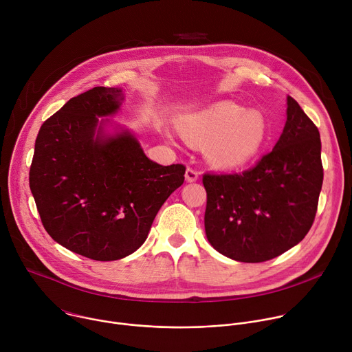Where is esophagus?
Masks as SVG:
<instances>
[{
  "instance_id": "34e87169",
  "label": "esophagus",
  "mask_w": 352,
  "mask_h": 352,
  "mask_svg": "<svg viewBox=\"0 0 352 352\" xmlns=\"http://www.w3.org/2000/svg\"><path fill=\"white\" fill-rule=\"evenodd\" d=\"M185 179H186L188 182H195V181H197V179H199V171L195 170V168H192V167H188V168H186V173H185Z\"/></svg>"
}]
</instances>
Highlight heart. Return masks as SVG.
<instances>
[{
	"label": "heart",
	"instance_id": "obj_1",
	"mask_svg": "<svg viewBox=\"0 0 352 352\" xmlns=\"http://www.w3.org/2000/svg\"><path fill=\"white\" fill-rule=\"evenodd\" d=\"M178 128L193 144H204L208 162L224 170L254 162L267 143V125L259 111H248L234 102H221L186 114Z\"/></svg>",
	"mask_w": 352,
	"mask_h": 352
}]
</instances>
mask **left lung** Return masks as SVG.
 <instances>
[{"mask_svg":"<svg viewBox=\"0 0 352 352\" xmlns=\"http://www.w3.org/2000/svg\"><path fill=\"white\" fill-rule=\"evenodd\" d=\"M287 122L270 153L239 174H205L206 236L230 259L259 263L280 256L311 230L323 184L320 135L287 97Z\"/></svg>","mask_w":352,"mask_h":352,"instance_id":"1","label":"left lung"}]
</instances>
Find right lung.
<instances>
[{"label": "right lung", "mask_w": 352, "mask_h": 352, "mask_svg": "<svg viewBox=\"0 0 352 352\" xmlns=\"http://www.w3.org/2000/svg\"><path fill=\"white\" fill-rule=\"evenodd\" d=\"M122 90L93 87L41 125L29 173L43 227L85 258L110 262L146 241L167 197L184 184L185 166L146 157L128 131L107 136L98 117L118 111Z\"/></svg>", "instance_id": "right-lung-1"}]
</instances>
